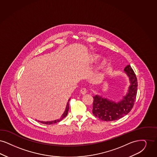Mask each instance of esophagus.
<instances>
[{
  "label": "esophagus",
  "mask_w": 157,
  "mask_h": 157,
  "mask_svg": "<svg viewBox=\"0 0 157 157\" xmlns=\"http://www.w3.org/2000/svg\"><path fill=\"white\" fill-rule=\"evenodd\" d=\"M86 93H87V90L86 89L83 88V89H82L80 90V93L84 95V94H86Z\"/></svg>",
  "instance_id": "1"
}]
</instances>
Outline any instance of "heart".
<instances>
[{
	"instance_id": "b5f03b06",
	"label": "heart",
	"mask_w": 157,
	"mask_h": 157,
	"mask_svg": "<svg viewBox=\"0 0 157 157\" xmlns=\"http://www.w3.org/2000/svg\"><path fill=\"white\" fill-rule=\"evenodd\" d=\"M100 56L97 55V54H94L91 56V61L93 62H97L100 60ZM107 63H108V61H107V59H103V60L101 63L100 67L103 68L104 67H105L107 64Z\"/></svg>"
}]
</instances>
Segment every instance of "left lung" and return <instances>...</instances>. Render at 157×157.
Returning <instances> with one entry per match:
<instances>
[{
	"instance_id": "left-lung-1",
	"label": "left lung",
	"mask_w": 157,
	"mask_h": 157,
	"mask_svg": "<svg viewBox=\"0 0 157 157\" xmlns=\"http://www.w3.org/2000/svg\"><path fill=\"white\" fill-rule=\"evenodd\" d=\"M124 71L129 78L130 85L127 93L120 101L114 102L98 95L93 97V113L101 120L105 121L117 120L128 114L133 108L138 87L136 75L130 65L125 67Z\"/></svg>"
}]
</instances>
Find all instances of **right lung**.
<instances>
[{
	"label": "right lung",
	"mask_w": 157,
	"mask_h": 157,
	"mask_svg": "<svg viewBox=\"0 0 157 157\" xmlns=\"http://www.w3.org/2000/svg\"><path fill=\"white\" fill-rule=\"evenodd\" d=\"M69 101H70V99L68 100V102L67 103V105H66V109L64 112V113L63 114V115L61 116V117L58 119V120H54V121H38V122H40V123H42V124H48V125H50V124H53L55 123H58L59 121H60L61 120H63L64 118H65L67 114H68V109H69Z\"/></svg>",
	"instance_id": "obj_1"
}]
</instances>
